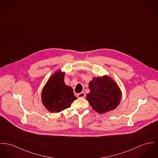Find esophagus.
<instances>
[{"label": "esophagus", "mask_w": 158, "mask_h": 158, "mask_svg": "<svg viewBox=\"0 0 158 158\" xmlns=\"http://www.w3.org/2000/svg\"><path fill=\"white\" fill-rule=\"evenodd\" d=\"M85 96H86V94L84 92H82V93L77 94V97H79V98H84L85 97Z\"/></svg>", "instance_id": "esophagus-1"}]
</instances>
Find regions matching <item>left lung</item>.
<instances>
[{
    "instance_id": "8db88e82",
    "label": "left lung",
    "mask_w": 158,
    "mask_h": 158,
    "mask_svg": "<svg viewBox=\"0 0 158 158\" xmlns=\"http://www.w3.org/2000/svg\"><path fill=\"white\" fill-rule=\"evenodd\" d=\"M89 89L90 92L86 98L93 109L99 114L116 108L120 102L121 90L108 76L93 79L89 83Z\"/></svg>"
}]
</instances>
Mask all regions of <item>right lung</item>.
<instances>
[{"label":"right lung","mask_w":158,"mask_h":158,"mask_svg":"<svg viewBox=\"0 0 158 158\" xmlns=\"http://www.w3.org/2000/svg\"><path fill=\"white\" fill-rule=\"evenodd\" d=\"M64 75L61 71L54 73L42 90L43 104L50 112H59L69 108L77 99L72 88L65 84Z\"/></svg>","instance_id":"obj_1"}]
</instances>
